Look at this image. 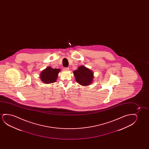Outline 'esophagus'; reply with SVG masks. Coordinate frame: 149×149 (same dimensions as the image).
<instances>
[{
  "label": "esophagus",
  "mask_w": 149,
  "mask_h": 149,
  "mask_svg": "<svg viewBox=\"0 0 149 149\" xmlns=\"http://www.w3.org/2000/svg\"><path fill=\"white\" fill-rule=\"evenodd\" d=\"M63 70H65V71H68V70H69V68L68 67L64 68H63Z\"/></svg>",
  "instance_id": "esophagus-1"
}]
</instances>
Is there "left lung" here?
Instances as JSON below:
<instances>
[{
  "label": "left lung",
  "instance_id": "8db88e82",
  "mask_svg": "<svg viewBox=\"0 0 149 149\" xmlns=\"http://www.w3.org/2000/svg\"><path fill=\"white\" fill-rule=\"evenodd\" d=\"M74 75L75 77L76 81L82 86L90 85L94 78L93 72L83 65L74 71Z\"/></svg>",
  "mask_w": 149,
  "mask_h": 149
}]
</instances>
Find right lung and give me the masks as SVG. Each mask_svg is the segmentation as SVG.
I'll use <instances>...</instances> for the list:
<instances>
[{"label": "right lung", "instance_id": "1", "mask_svg": "<svg viewBox=\"0 0 149 149\" xmlns=\"http://www.w3.org/2000/svg\"><path fill=\"white\" fill-rule=\"evenodd\" d=\"M59 69H53L48 67L41 73V80L45 84H49L55 82L57 79Z\"/></svg>", "mask_w": 149, "mask_h": 149}]
</instances>
